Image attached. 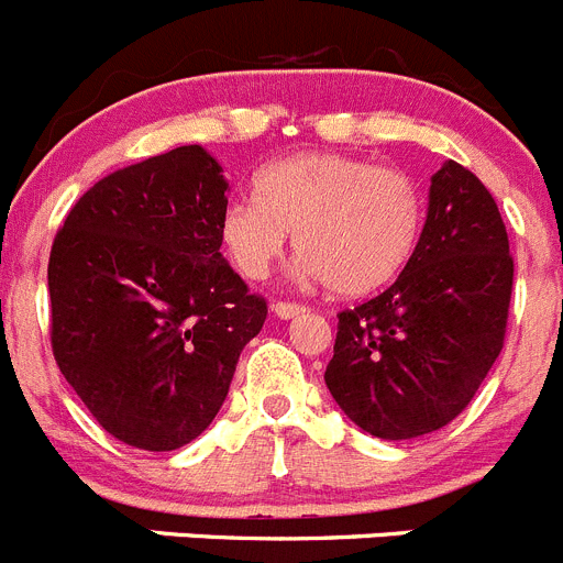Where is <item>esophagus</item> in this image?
Wrapping results in <instances>:
<instances>
[{
	"label": "esophagus",
	"mask_w": 563,
	"mask_h": 563,
	"mask_svg": "<svg viewBox=\"0 0 563 563\" xmlns=\"http://www.w3.org/2000/svg\"><path fill=\"white\" fill-rule=\"evenodd\" d=\"M272 311H275L280 319H294V317H300V313H306V306H300V302H275Z\"/></svg>",
	"instance_id": "esophagus-1"
}]
</instances>
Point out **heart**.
Listing matches in <instances>:
<instances>
[{"mask_svg": "<svg viewBox=\"0 0 563 563\" xmlns=\"http://www.w3.org/2000/svg\"><path fill=\"white\" fill-rule=\"evenodd\" d=\"M420 227L423 196L404 170L362 156L297 154L263 170L257 199L224 207L221 244L241 275L263 280L294 235L302 275L362 297L401 275Z\"/></svg>", "mask_w": 563, "mask_h": 563, "instance_id": "heart-1", "label": "heart"}]
</instances>
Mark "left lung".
I'll use <instances>...</instances> for the list:
<instances>
[{
  "mask_svg": "<svg viewBox=\"0 0 563 563\" xmlns=\"http://www.w3.org/2000/svg\"><path fill=\"white\" fill-rule=\"evenodd\" d=\"M514 257L488 187L443 162L427 224L398 280L339 313L325 384L342 412L382 440L457 418L505 344Z\"/></svg>",
  "mask_w": 563,
  "mask_h": 563,
  "instance_id": "obj_1",
  "label": "left lung"
}]
</instances>
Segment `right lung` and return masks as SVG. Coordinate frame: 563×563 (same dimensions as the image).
Masks as SVG:
<instances>
[{"mask_svg": "<svg viewBox=\"0 0 563 563\" xmlns=\"http://www.w3.org/2000/svg\"><path fill=\"white\" fill-rule=\"evenodd\" d=\"M224 170L181 145L103 176L53 241V353L100 427L174 452L219 415L266 300L221 255Z\"/></svg>", "mask_w": 563, "mask_h": 563, "instance_id": "1", "label": "right lung"}]
</instances>
